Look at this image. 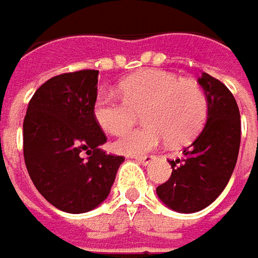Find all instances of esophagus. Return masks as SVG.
Wrapping results in <instances>:
<instances>
[{"label": "esophagus", "mask_w": 258, "mask_h": 258, "mask_svg": "<svg viewBox=\"0 0 258 258\" xmlns=\"http://www.w3.org/2000/svg\"><path fill=\"white\" fill-rule=\"evenodd\" d=\"M153 159H155V156H152V155H150V156H135V160H136V162H139V163H142V165L145 166L149 165Z\"/></svg>", "instance_id": "obj_1"}]
</instances>
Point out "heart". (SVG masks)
<instances>
[{
	"instance_id": "heart-1",
	"label": "heart",
	"mask_w": 258,
	"mask_h": 258,
	"mask_svg": "<svg viewBox=\"0 0 258 258\" xmlns=\"http://www.w3.org/2000/svg\"><path fill=\"white\" fill-rule=\"evenodd\" d=\"M120 96L99 93L93 113L105 132L116 135L143 115L146 125L122 133L115 149L125 155H143L163 142L181 145L191 141L203 127L209 101L203 88L191 81L160 69H149L119 85Z\"/></svg>"
}]
</instances>
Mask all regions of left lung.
<instances>
[{
  "label": "left lung",
  "instance_id": "obj_1",
  "mask_svg": "<svg viewBox=\"0 0 258 258\" xmlns=\"http://www.w3.org/2000/svg\"><path fill=\"white\" fill-rule=\"evenodd\" d=\"M199 84L209 101L206 126L184 148L180 159L169 160L172 176L156 189L159 199L180 213L203 210L219 198L231 177L240 149V112L233 93L206 72Z\"/></svg>",
  "mask_w": 258,
  "mask_h": 258
}]
</instances>
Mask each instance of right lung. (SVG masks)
Here are the masks:
<instances>
[{"mask_svg": "<svg viewBox=\"0 0 258 258\" xmlns=\"http://www.w3.org/2000/svg\"><path fill=\"white\" fill-rule=\"evenodd\" d=\"M98 75L99 71L84 69L51 78L36 89L24 119L29 177L51 205L67 213L101 205L125 160L99 149L106 136L93 113Z\"/></svg>", "mask_w": 258, "mask_h": 258, "instance_id": "1", "label": "right lung"}]
</instances>
